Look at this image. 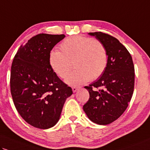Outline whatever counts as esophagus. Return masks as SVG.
Returning <instances> with one entry per match:
<instances>
[{"instance_id": "34e87169", "label": "esophagus", "mask_w": 150, "mask_h": 150, "mask_svg": "<svg viewBox=\"0 0 150 150\" xmlns=\"http://www.w3.org/2000/svg\"><path fill=\"white\" fill-rule=\"evenodd\" d=\"M72 91H73L74 92H76L77 90H78V89H79V87H76V86H73L72 87Z\"/></svg>"}]
</instances>
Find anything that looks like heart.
<instances>
[{"mask_svg": "<svg viewBox=\"0 0 150 150\" xmlns=\"http://www.w3.org/2000/svg\"><path fill=\"white\" fill-rule=\"evenodd\" d=\"M61 51L53 50L49 54V64L60 78L67 76L72 67L76 68L67 77L66 83L79 86L103 75L108 65V51L98 40L83 36H71L61 42Z\"/></svg>", "mask_w": 150, "mask_h": 150, "instance_id": "1", "label": "heart"}]
</instances>
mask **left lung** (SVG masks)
Here are the masks:
<instances>
[{
  "mask_svg": "<svg viewBox=\"0 0 150 150\" xmlns=\"http://www.w3.org/2000/svg\"><path fill=\"white\" fill-rule=\"evenodd\" d=\"M106 47L108 61L106 71L88 86L90 98L83 106L92 122L106 125L119 118L130 102L134 89L132 57L119 40L101 32L90 33Z\"/></svg>",
  "mask_w": 150,
  "mask_h": 150,
  "instance_id": "left-lung-1",
  "label": "left lung"
}]
</instances>
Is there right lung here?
Wrapping results in <instances>:
<instances>
[{"instance_id":"obj_1","label":"right lung","mask_w":150,"mask_h":150,"mask_svg":"<svg viewBox=\"0 0 150 150\" xmlns=\"http://www.w3.org/2000/svg\"><path fill=\"white\" fill-rule=\"evenodd\" d=\"M65 35L41 33L22 44L14 55L10 90L16 110L31 126L51 128L58 122L71 88L59 79L49 64V54Z\"/></svg>"}]
</instances>
